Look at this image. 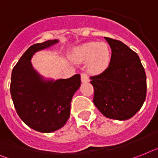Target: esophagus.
<instances>
[{
	"label": "esophagus",
	"mask_w": 158,
	"mask_h": 158,
	"mask_svg": "<svg viewBox=\"0 0 158 158\" xmlns=\"http://www.w3.org/2000/svg\"><path fill=\"white\" fill-rule=\"evenodd\" d=\"M81 82H83V83L89 81V77L87 76V74L85 73L81 74Z\"/></svg>",
	"instance_id": "1"
}]
</instances>
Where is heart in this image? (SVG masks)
<instances>
[{"label": "heart", "instance_id": "1", "mask_svg": "<svg viewBox=\"0 0 158 158\" xmlns=\"http://www.w3.org/2000/svg\"><path fill=\"white\" fill-rule=\"evenodd\" d=\"M76 63H87V71L98 75L103 73L110 61V48L106 43L89 42L77 47L70 56Z\"/></svg>", "mask_w": 158, "mask_h": 158}]
</instances>
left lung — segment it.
<instances>
[{
    "instance_id": "8db88e82",
    "label": "left lung",
    "mask_w": 158,
    "mask_h": 158,
    "mask_svg": "<svg viewBox=\"0 0 158 158\" xmlns=\"http://www.w3.org/2000/svg\"><path fill=\"white\" fill-rule=\"evenodd\" d=\"M111 48L109 66L90 77L94 103L106 118L126 120L135 115L146 98V75L138 55L118 40L105 37Z\"/></svg>"
}]
</instances>
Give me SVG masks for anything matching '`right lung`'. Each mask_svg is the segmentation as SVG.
<instances>
[{
  "instance_id": "add662e5",
  "label": "right lung",
  "mask_w": 158,
  "mask_h": 158,
  "mask_svg": "<svg viewBox=\"0 0 158 158\" xmlns=\"http://www.w3.org/2000/svg\"><path fill=\"white\" fill-rule=\"evenodd\" d=\"M57 43L58 40H48L31 46L12 71L10 94L18 116L28 127L44 133L64 126L73 96L81 86L80 74L68 79H45L32 66L35 52Z\"/></svg>"
}]
</instances>
